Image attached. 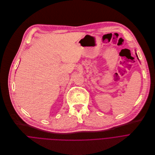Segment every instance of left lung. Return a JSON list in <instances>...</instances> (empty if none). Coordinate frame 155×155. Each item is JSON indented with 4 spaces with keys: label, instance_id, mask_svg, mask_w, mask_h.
<instances>
[{
    "label": "left lung",
    "instance_id": "obj_1",
    "mask_svg": "<svg viewBox=\"0 0 155 155\" xmlns=\"http://www.w3.org/2000/svg\"><path fill=\"white\" fill-rule=\"evenodd\" d=\"M136 57H137V59L139 60V58H138V56H137V53L136 52Z\"/></svg>",
    "mask_w": 155,
    "mask_h": 155
}]
</instances>
